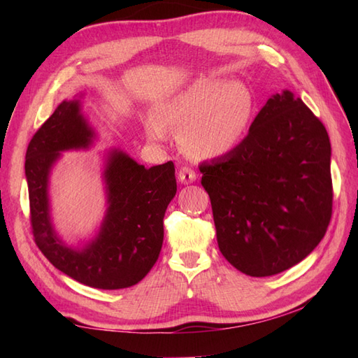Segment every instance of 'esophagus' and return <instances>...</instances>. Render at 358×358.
I'll return each mask as SVG.
<instances>
[{"label":"esophagus","instance_id":"34e87169","mask_svg":"<svg viewBox=\"0 0 358 358\" xmlns=\"http://www.w3.org/2000/svg\"><path fill=\"white\" fill-rule=\"evenodd\" d=\"M178 180L183 185H191L196 180V173H195L194 169H191V167L185 166V167H181L180 172H178Z\"/></svg>","mask_w":358,"mask_h":358}]
</instances>
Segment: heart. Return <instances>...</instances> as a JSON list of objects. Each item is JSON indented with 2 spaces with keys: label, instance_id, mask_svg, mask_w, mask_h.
Wrapping results in <instances>:
<instances>
[{
  "label": "heart",
  "instance_id": "obj_1",
  "mask_svg": "<svg viewBox=\"0 0 358 358\" xmlns=\"http://www.w3.org/2000/svg\"><path fill=\"white\" fill-rule=\"evenodd\" d=\"M257 101L240 81H196L162 106V121L149 118L148 135L163 141L166 128L181 135L189 155L215 159L232 154L245 140L255 117Z\"/></svg>",
  "mask_w": 358,
  "mask_h": 358
}]
</instances>
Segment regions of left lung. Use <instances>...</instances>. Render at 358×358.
Returning a JSON list of instances; mask_svg holds the SVG:
<instances>
[{"label":"left lung","mask_w":358,"mask_h":358,"mask_svg":"<svg viewBox=\"0 0 358 358\" xmlns=\"http://www.w3.org/2000/svg\"><path fill=\"white\" fill-rule=\"evenodd\" d=\"M220 252L250 277L300 263L332 214L331 143L291 90L272 95L232 154L200 166Z\"/></svg>","instance_id":"8db88e82"}]
</instances>
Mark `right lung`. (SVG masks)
<instances>
[{
  "label": "right lung",
  "instance_id": "add662e5",
  "mask_svg": "<svg viewBox=\"0 0 358 358\" xmlns=\"http://www.w3.org/2000/svg\"><path fill=\"white\" fill-rule=\"evenodd\" d=\"M96 134L83 113L81 100H64L38 129L26 152L30 223L44 257L80 283L123 289L138 283L158 260L163 218L177 194L172 162L144 167L121 149L104 154L106 214L89 241L78 246L59 238L52 223L49 180L62 152L89 149Z\"/></svg>",
  "mask_w": 358,
  "mask_h": 358
}]
</instances>
